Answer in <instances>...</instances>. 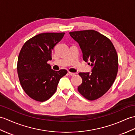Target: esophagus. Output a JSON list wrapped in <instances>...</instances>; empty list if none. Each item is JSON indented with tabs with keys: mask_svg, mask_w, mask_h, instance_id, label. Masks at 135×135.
Wrapping results in <instances>:
<instances>
[{
	"mask_svg": "<svg viewBox=\"0 0 135 135\" xmlns=\"http://www.w3.org/2000/svg\"><path fill=\"white\" fill-rule=\"evenodd\" d=\"M68 74H70V75H71V76H74V75H76V73H71V72H68Z\"/></svg>",
	"mask_w": 135,
	"mask_h": 135,
	"instance_id": "obj_1",
	"label": "esophagus"
}]
</instances>
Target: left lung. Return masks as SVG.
<instances>
[{
	"mask_svg": "<svg viewBox=\"0 0 135 135\" xmlns=\"http://www.w3.org/2000/svg\"><path fill=\"white\" fill-rule=\"evenodd\" d=\"M79 44L83 59L91 66V73H80L82 83L78 90L89 100H95L108 91L117 76L118 60L111 41L97 31L87 30L70 32Z\"/></svg>",
	"mask_w": 135,
	"mask_h": 135,
	"instance_id": "left-lung-1",
	"label": "left lung"
}]
</instances>
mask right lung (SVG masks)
<instances>
[{
  "mask_svg": "<svg viewBox=\"0 0 135 135\" xmlns=\"http://www.w3.org/2000/svg\"><path fill=\"white\" fill-rule=\"evenodd\" d=\"M64 33H41L24 44L18 59V75L22 87L31 98L44 102L57 89L65 70L54 71L47 61L52 60V51Z\"/></svg>",
  "mask_w": 135,
  "mask_h": 135,
  "instance_id": "add662e5",
  "label": "right lung"
}]
</instances>
